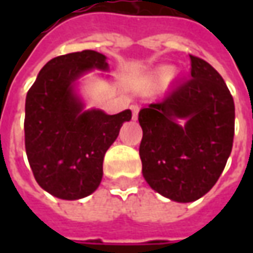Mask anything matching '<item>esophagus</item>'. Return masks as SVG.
<instances>
[{"label":"esophagus","instance_id":"34e87169","mask_svg":"<svg viewBox=\"0 0 253 253\" xmlns=\"http://www.w3.org/2000/svg\"><path fill=\"white\" fill-rule=\"evenodd\" d=\"M131 110H132V118H133V120H136V118H138V112H139V107H138L136 104H132Z\"/></svg>","mask_w":253,"mask_h":253}]
</instances>
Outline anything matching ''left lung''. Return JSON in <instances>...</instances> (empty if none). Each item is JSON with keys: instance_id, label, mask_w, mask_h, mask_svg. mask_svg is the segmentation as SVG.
Returning <instances> with one entry per match:
<instances>
[{"instance_id": "1", "label": "left lung", "mask_w": 253, "mask_h": 253, "mask_svg": "<svg viewBox=\"0 0 253 253\" xmlns=\"http://www.w3.org/2000/svg\"><path fill=\"white\" fill-rule=\"evenodd\" d=\"M190 60V79L138 117L142 174L155 191L177 203L196 201L212 189L235 131V105L225 82L206 60L191 54Z\"/></svg>"}]
</instances>
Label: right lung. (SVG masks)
Wrapping results in <instances>:
<instances>
[{"mask_svg": "<svg viewBox=\"0 0 253 253\" xmlns=\"http://www.w3.org/2000/svg\"><path fill=\"white\" fill-rule=\"evenodd\" d=\"M92 69L108 70L94 50L57 56L42 67L25 101V149L38 184L62 200L90 196L102 179V161L131 110L108 115L84 110L76 80Z\"/></svg>", "mask_w": 253, "mask_h": 253, "instance_id": "right-lung-1", "label": "right lung"}]
</instances>
